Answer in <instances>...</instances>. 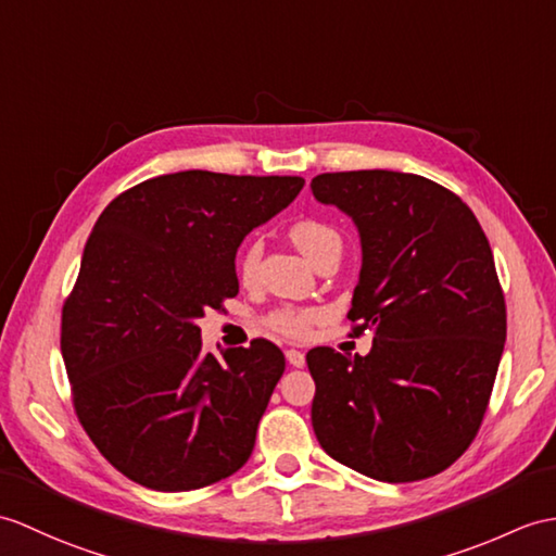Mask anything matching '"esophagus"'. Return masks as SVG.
I'll list each match as a JSON object with an SVG mask.
<instances>
[{
	"label": "esophagus",
	"instance_id": "obj_1",
	"mask_svg": "<svg viewBox=\"0 0 556 556\" xmlns=\"http://www.w3.org/2000/svg\"><path fill=\"white\" fill-rule=\"evenodd\" d=\"M287 359H289L291 367H303L305 365V353L291 348V351H287Z\"/></svg>",
	"mask_w": 556,
	"mask_h": 556
}]
</instances>
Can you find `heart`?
<instances>
[{
  "mask_svg": "<svg viewBox=\"0 0 556 556\" xmlns=\"http://www.w3.org/2000/svg\"><path fill=\"white\" fill-rule=\"evenodd\" d=\"M291 241L299 247V251L307 257L309 263L317 265L321 257L329 255L331 251H341V235L331 225L321 223L315 217H303L299 223H293L289 229ZM263 255V243L253 241L241 253L239 263V275L243 281H253L257 265H261ZM321 315L317 309H303V307H277L267 315V327L275 329L289 339H305Z\"/></svg>",
  "mask_w": 556,
  "mask_h": 556,
  "instance_id": "obj_1",
  "label": "heart"
}]
</instances>
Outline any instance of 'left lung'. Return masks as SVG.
<instances>
[{"mask_svg": "<svg viewBox=\"0 0 556 556\" xmlns=\"http://www.w3.org/2000/svg\"><path fill=\"white\" fill-rule=\"evenodd\" d=\"M315 199L353 217L363 269L348 319L365 357L319 345L313 429L325 453L369 479L445 471L481 429L507 339L490 243L457 193L421 175L325 173Z\"/></svg>", "mask_w": 556, "mask_h": 556, "instance_id": "1", "label": "left lung"}]
</instances>
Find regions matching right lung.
Returning <instances> with one entry per match:
<instances>
[{"label": "right lung", "instance_id": "obj_1", "mask_svg": "<svg viewBox=\"0 0 556 556\" xmlns=\"http://www.w3.org/2000/svg\"><path fill=\"white\" fill-rule=\"evenodd\" d=\"M303 185L185 170L139 182L99 215L63 303L61 355L77 419L130 481L182 493L249 462L283 353L253 339L215 357L197 321L239 293V243Z\"/></svg>", "mask_w": 556, "mask_h": 556}]
</instances>
